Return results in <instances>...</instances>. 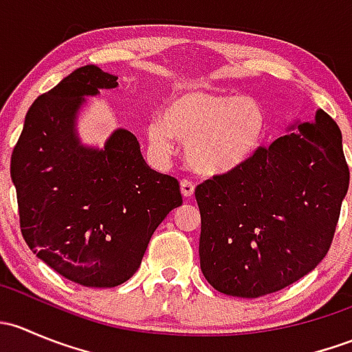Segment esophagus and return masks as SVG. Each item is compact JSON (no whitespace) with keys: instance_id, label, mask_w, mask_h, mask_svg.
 <instances>
[{"instance_id":"esophagus-1","label":"esophagus","mask_w":352,"mask_h":352,"mask_svg":"<svg viewBox=\"0 0 352 352\" xmlns=\"http://www.w3.org/2000/svg\"><path fill=\"white\" fill-rule=\"evenodd\" d=\"M180 190H182V196L184 197H192L194 194V182L189 179H184L180 182Z\"/></svg>"}]
</instances>
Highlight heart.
Instances as JSON below:
<instances>
[{"label": "heart", "instance_id": "obj_1", "mask_svg": "<svg viewBox=\"0 0 352 352\" xmlns=\"http://www.w3.org/2000/svg\"><path fill=\"white\" fill-rule=\"evenodd\" d=\"M146 133L162 155L170 153L173 138L187 143L189 165L216 175L235 170L255 153L265 133V112L254 97L187 88L168 98L163 116L151 117Z\"/></svg>", "mask_w": 352, "mask_h": 352}]
</instances>
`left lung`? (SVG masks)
Segmentation results:
<instances>
[{"instance_id": "1", "label": "left lung", "mask_w": 352, "mask_h": 352, "mask_svg": "<svg viewBox=\"0 0 352 352\" xmlns=\"http://www.w3.org/2000/svg\"><path fill=\"white\" fill-rule=\"evenodd\" d=\"M293 129L196 187L201 271L219 293H276L327 255L349 189L342 134L324 110Z\"/></svg>"}]
</instances>
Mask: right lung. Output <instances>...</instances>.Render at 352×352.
Wrapping results in <instances>:
<instances>
[{"instance_id":"1","label":"right lung","mask_w":352,"mask_h":352,"mask_svg":"<svg viewBox=\"0 0 352 352\" xmlns=\"http://www.w3.org/2000/svg\"><path fill=\"white\" fill-rule=\"evenodd\" d=\"M116 87L117 76L88 65L35 98L10 166L25 242L88 287L126 283L160 223L182 204L179 180L148 166L129 131H113L104 150L80 144L74 119L85 97Z\"/></svg>"}]
</instances>
